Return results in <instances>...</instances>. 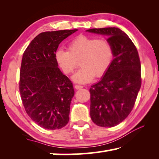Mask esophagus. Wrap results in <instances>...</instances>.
Segmentation results:
<instances>
[{
  "mask_svg": "<svg viewBox=\"0 0 159 159\" xmlns=\"http://www.w3.org/2000/svg\"><path fill=\"white\" fill-rule=\"evenodd\" d=\"M82 88H83V86L79 85V84H75V88L76 89V90H79V89H81Z\"/></svg>",
  "mask_w": 159,
  "mask_h": 159,
  "instance_id": "1",
  "label": "esophagus"
}]
</instances>
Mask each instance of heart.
Returning a JSON list of instances; mask_svg holds the SVG:
<instances>
[{"label": "heart", "instance_id": "b5f03b06", "mask_svg": "<svg viewBox=\"0 0 159 159\" xmlns=\"http://www.w3.org/2000/svg\"><path fill=\"white\" fill-rule=\"evenodd\" d=\"M114 48L109 40L80 35L68 45V51L58 50L56 61L64 74L70 75L80 64L82 67L73 76L78 83H87L94 77H103L114 59Z\"/></svg>", "mask_w": 159, "mask_h": 159}]
</instances>
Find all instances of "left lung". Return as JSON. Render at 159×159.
<instances>
[{
    "label": "left lung",
    "mask_w": 159,
    "mask_h": 159,
    "mask_svg": "<svg viewBox=\"0 0 159 159\" xmlns=\"http://www.w3.org/2000/svg\"><path fill=\"white\" fill-rule=\"evenodd\" d=\"M106 34L114 48L112 64L103 77L91 86L90 114L95 125L114 127L132 111L141 86V65L135 45L117 27L90 29Z\"/></svg>",
    "instance_id": "8db88e82"
}]
</instances>
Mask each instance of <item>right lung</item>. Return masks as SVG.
Segmentation results:
<instances>
[{
    "mask_svg": "<svg viewBox=\"0 0 159 159\" xmlns=\"http://www.w3.org/2000/svg\"><path fill=\"white\" fill-rule=\"evenodd\" d=\"M77 30L42 32L23 53L19 88L21 101L28 116L44 129H58L69 122L75 90L58 69L55 55L58 45Z\"/></svg>",
    "mask_w": 159,
    "mask_h": 159,
    "instance_id": "right-lung-1",
    "label": "right lung"
}]
</instances>
